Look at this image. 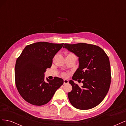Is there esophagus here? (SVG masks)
I'll use <instances>...</instances> for the list:
<instances>
[{"mask_svg":"<svg viewBox=\"0 0 126 126\" xmlns=\"http://www.w3.org/2000/svg\"><path fill=\"white\" fill-rule=\"evenodd\" d=\"M68 82H69V81H68V80H67V79H64L63 80V83H64V84H67V83H68Z\"/></svg>","mask_w":126,"mask_h":126,"instance_id":"obj_1","label":"esophagus"}]
</instances>
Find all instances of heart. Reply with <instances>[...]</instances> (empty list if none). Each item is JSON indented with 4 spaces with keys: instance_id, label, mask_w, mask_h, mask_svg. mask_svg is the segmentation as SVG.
Wrapping results in <instances>:
<instances>
[{
    "instance_id": "b5f03b06",
    "label": "heart",
    "mask_w": 126,
    "mask_h": 126,
    "mask_svg": "<svg viewBox=\"0 0 126 126\" xmlns=\"http://www.w3.org/2000/svg\"><path fill=\"white\" fill-rule=\"evenodd\" d=\"M69 56H75V57H76V56H75L74 54H67V57H69ZM62 75H63V76H66V74L65 73H63V74H62Z\"/></svg>"
}]
</instances>
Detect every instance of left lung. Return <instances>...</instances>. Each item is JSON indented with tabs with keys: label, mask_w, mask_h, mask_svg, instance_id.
<instances>
[{
	"label": "left lung",
	"mask_w": 126,
	"mask_h": 126,
	"mask_svg": "<svg viewBox=\"0 0 126 126\" xmlns=\"http://www.w3.org/2000/svg\"><path fill=\"white\" fill-rule=\"evenodd\" d=\"M63 48L79 57V67L72 79L83 83L80 87L73 80L69 81L72 87L68 93L71 104L81 110L95 107L104 100L111 82L108 56L99 46L86 43L64 44Z\"/></svg>",
	"instance_id": "obj_1"
}]
</instances>
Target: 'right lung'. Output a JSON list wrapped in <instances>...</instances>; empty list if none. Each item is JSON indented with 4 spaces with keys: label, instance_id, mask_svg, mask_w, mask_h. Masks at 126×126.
<instances>
[{
    "label": "right lung",
    "instance_id": "obj_1",
    "mask_svg": "<svg viewBox=\"0 0 126 126\" xmlns=\"http://www.w3.org/2000/svg\"><path fill=\"white\" fill-rule=\"evenodd\" d=\"M63 44L38 42L27 45L17 58L15 69L16 86L25 100L35 106L46 104L63 80L55 77L45 81V72Z\"/></svg>",
    "mask_w": 126,
    "mask_h": 126
}]
</instances>
